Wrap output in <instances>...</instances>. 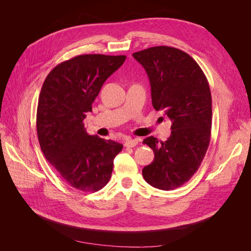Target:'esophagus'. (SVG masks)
<instances>
[{
  "instance_id": "1",
  "label": "esophagus",
  "mask_w": 251,
  "mask_h": 251,
  "mask_svg": "<svg viewBox=\"0 0 251 251\" xmlns=\"http://www.w3.org/2000/svg\"><path fill=\"white\" fill-rule=\"evenodd\" d=\"M138 142H139V140H138L137 138H135V139L130 138V139H126V140L125 146L127 147V148H134V147L137 146Z\"/></svg>"
}]
</instances>
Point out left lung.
Masks as SVG:
<instances>
[{
  "mask_svg": "<svg viewBox=\"0 0 251 251\" xmlns=\"http://www.w3.org/2000/svg\"><path fill=\"white\" fill-rule=\"evenodd\" d=\"M146 69L151 103L172 121L166 141L151 136L143 140L154 151L144 166L148 183L163 191L183 185L198 171L210 141L211 94L206 76L196 60L180 49L156 46L133 53Z\"/></svg>",
  "mask_w": 251,
  "mask_h": 251,
  "instance_id": "1",
  "label": "left lung"
}]
</instances>
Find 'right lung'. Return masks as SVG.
I'll use <instances>...</instances> for the list:
<instances>
[{"mask_svg": "<svg viewBox=\"0 0 251 251\" xmlns=\"http://www.w3.org/2000/svg\"><path fill=\"white\" fill-rule=\"evenodd\" d=\"M126 55L83 54L58 64L45 79L36 131L45 158L68 184L93 193L108 183L123 144L86 132L83 120L107 78Z\"/></svg>", "mask_w": 251, "mask_h": 251, "instance_id": "1", "label": "right lung"}]
</instances>
